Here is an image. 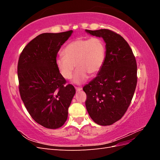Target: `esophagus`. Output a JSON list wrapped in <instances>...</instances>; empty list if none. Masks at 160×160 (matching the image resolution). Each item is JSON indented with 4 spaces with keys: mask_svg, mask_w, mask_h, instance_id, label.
Wrapping results in <instances>:
<instances>
[{
    "mask_svg": "<svg viewBox=\"0 0 160 160\" xmlns=\"http://www.w3.org/2000/svg\"><path fill=\"white\" fill-rule=\"evenodd\" d=\"M75 89H76V91L77 92H78V91H81L82 90V88H75Z\"/></svg>",
    "mask_w": 160,
    "mask_h": 160,
    "instance_id": "esophagus-1",
    "label": "esophagus"
}]
</instances>
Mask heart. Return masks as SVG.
Wrapping results in <instances>:
<instances>
[{
  "mask_svg": "<svg viewBox=\"0 0 160 160\" xmlns=\"http://www.w3.org/2000/svg\"><path fill=\"white\" fill-rule=\"evenodd\" d=\"M62 54L63 56L59 57L55 61L60 74L69 80L76 67L73 82L81 84L88 78V74L93 76L102 68L105 59V45L99 37L78 38L67 45Z\"/></svg>",
  "mask_w": 160,
  "mask_h": 160,
  "instance_id": "obj_1",
  "label": "heart"
}]
</instances>
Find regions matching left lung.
<instances>
[{
  "label": "left lung",
  "instance_id": "1",
  "mask_svg": "<svg viewBox=\"0 0 160 160\" xmlns=\"http://www.w3.org/2000/svg\"><path fill=\"white\" fill-rule=\"evenodd\" d=\"M106 43L104 64L98 76L83 87L85 106L93 122L110 125L124 115L136 88L137 63L128 42L109 29L85 30Z\"/></svg>",
  "mask_w": 160,
  "mask_h": 160
}]
</instances>
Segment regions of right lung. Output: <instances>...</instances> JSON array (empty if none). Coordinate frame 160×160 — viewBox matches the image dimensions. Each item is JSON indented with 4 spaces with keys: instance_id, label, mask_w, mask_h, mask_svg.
<instances>
[{
    "instance_id": "right-lung-1",
    "label": "right lung",
    "mask_w": 160,
    "mask_h": 160,
    "mask_svg": "<svg viewBox=\"0 0 160 160\" xmlns=\"http://www.w3.org/2000/svg\"><path fill=\"white\" fill-rule=\"evenodd\" d=\"M72 31L42 33L30 41L19 57L17 66L18 89L28 113L35 122L48 129L63 125L75 94L66 85L56 66L57 53Z\"/></svg>"
}]
</instances>
